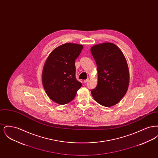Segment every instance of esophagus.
I'll return each instance as SVG.
<instances>
[{
  "label": "esophagus",
  "instance_id": "esophagus-1",
  "mask_svg": "<svg viewBox=\"0 0 158 158\" xmlns=\"http://www.w3.org/2000/svg\"><path fill=\"white\" fill-rule=\"evenodd\" d=\"M88 81H89V79H87L86 80H85V81H83V82L85 83H86Z\"/></svg>",
  "mask_w": 158,
  "mask_h": 158
}]
</instances>
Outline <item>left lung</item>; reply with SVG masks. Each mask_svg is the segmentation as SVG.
I'll return each instance as SVG.
<instances>
[{"label":"left lung","mask_w":158,"mask_h":158,"mask_svg":"<svg viewBox=\"0 0 158 158\" xmlns=\"http://www.w3.org/2000/svg\"><path fill=\"white\" fill-rule=\"evenodd\" d=\"M90 52L95 60L98 84L91 90L93 98L106 107L118 104L128 90L130 74L127 62L120 49L111 43L92 46Z\"/></svg>","instance_id":"left-lung-1"}]
</instances>
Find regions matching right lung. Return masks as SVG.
I'll return each instance as SVG.
<instances>
[{"label": "right lung", "mask_w": 158, "mask_h": 158, "mask_svg": "<svg viewBox=\"0 0 158 158\" xmlns=\"http://www.w3.org/2000/svg\"><path fill=\"white\" fill-rule=\"evenodd\" d=\"M83 46L75 43L59 45L49 54L42 72V83L48 97L60 105L76 97L82 83L76 79L75 61Z\"/></svg>", "instance_id": "1"}]
</instances>
